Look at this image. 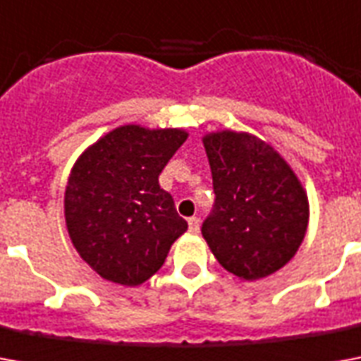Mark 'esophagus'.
I'll use <instances>...</instances> for the list:
<instances>
[{
  "label": "esophagus",
  "instance_id": "1",
  "mask_svg": "<svg viewBox=\"0 0 361 361\" xmlns=\"http://www.w3.org/2000/svg\"><path fill=\"white\" fill-rule=\"evenodd\" d=\"M187 225H189V232L191 234H198V231H200V221L197 217H191V219L187 221Z\"/></svg>",
  "mask_w": 361,
  "mask_h": 361
}]
</instances>
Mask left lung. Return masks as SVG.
Masks as SVG:
<instances>
[{"instance_id":"8db88e82","label":"left lung","mask_w":361,"mask_h":361,"mask_svg":"<svg viewBox=\"0 0 361 361\" xmlns=\"http://www.w3.org/2000/svg\"><path fill=\"white\" fill-rule=\"evenodd\" d=\"M215 202L202 236L226 271L255 281L281 269L302 245L309 204L285 159L247 133L204 136Z\"/></svg>"}]
</instances>
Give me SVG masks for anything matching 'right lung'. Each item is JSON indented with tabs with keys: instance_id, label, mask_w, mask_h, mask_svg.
<instances>
[{
	"instance_id": "obj_1",
	"label": "right lung",
	"mask_w": 361,
	"mask_h": 361,
	"mask_svg": "<svg viewBox=\"0 0 361 361\" xmlns=\"http://www.w3.org/2000/svg\"><path fill=\"white\" fill-rule=\"evenodd\" d=\"M187 140L181 129L123 125L82 153L65 189V221L76 251L103 279L142 285L187 231L163 172Z\"/></svg>"
}]
</instances>
